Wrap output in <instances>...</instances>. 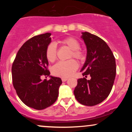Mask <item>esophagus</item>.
Listing matches in <instances>:
<instances>
[{
	"instance_id": "34e87169",
	"label": "esophagus",
	"mask_w": 132,
	"mask_h": 132,
	"mask_svg": "<svg viewBox=\"0 0 132 132\" xmlns=\"http://www.w3.org/2000/svg\"><path fill=\"white\" fill-rule=\"evenodd\" d=\"M68 79V78H61V80L63 82H66Z\"/></svg>"
}]
</instances>
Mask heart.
Wrapping results in <instances>:
<instances>
[{
    "instance_id": "obj_1",
    "label": "heart",
    "mask_w": 132,
    "mask_h": 132,
    "mask_svg": "<svg viewBox=\"0 0 132 132\" xmlns=\"http://www.w3.org/2000/svg\"><path fill=\"white\" fill-rule=\"evenodd\" d=\"M60 43L68 46L71 50L70 57H74L79 61L85 59V54L80 48V43L73 37H68L62 40ZM47 60L51 63H53L56 60V46L54 43H51L47 46L46 50ZM78 68V64L75 60H70L67 61H61L54 65L52 72L56 76L68 78L73 75Z\"/></svg>"
}]
</instances>
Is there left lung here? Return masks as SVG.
Wrapping results in <instances>:
<instances>
[{
  "mask_svg": "<svg viewBox=\"0 0 132 132\" xmlns=\"http://www.w3.org/2000/svg\"><path fill=\"white\" fill-rule=\"evenodd\" d=\"M86 48V60L81 71L74 94L80 104L93 106L104 101L111 92L116 75L115 57L107 44L101 38L89 32L82 33Z\"/></svg>",
  "mask_w": 132,
  "mask_h": 132,
  "instance_id": "left-lung-1",
  "label": "left lung"
}]
</instances>
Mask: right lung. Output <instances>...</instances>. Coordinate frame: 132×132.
<instances>
[{
    "instance_id": "right-lung-1",
    "label": "right lung",
    "mask_w": 132,
    "mask_h": 132,
    "mask_svg": "<svg viewBox=\"0 0 132 132\" xmlns=\"http://www.w3.org/2000/svg\"><path fill=\"white\" fill-rule=\"evenodd\" d=\"M51 33L33 37L20 48L12 67L13 85L19 97L25 105L42 110L57 100L61 78L50 76L46 50L51 43ZM51 79L42 81V75Z\"/></svg>"
}]
</instances>
